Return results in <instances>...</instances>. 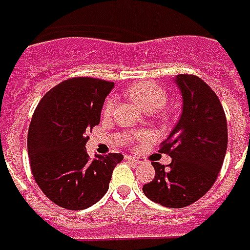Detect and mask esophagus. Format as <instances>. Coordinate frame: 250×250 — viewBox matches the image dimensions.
Wrapping results in <instances>:
<instances>
[{"mask_svg": "<svg viewBox=\"0 0 250 250\" xmlns=\"http://www.w3.org/2000/svg\"><path fill=\"white\" fill-rule=\"evenodd\" d=\"M127 160H130V162L135 163V164H140L142 163V159L140 158H136V156H127Z\"/></svg>", "mask_w": 250, "mask_h": 250, "instance_id": "esophagus-1", "label": "esophagus"}]
</instances>
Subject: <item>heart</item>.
I'll list each match as a JSON object with an SVG mask.
<instances>
[{
	"label": "heart",
	"mask_w": 250,
	"mask_h": 250,
	"mask_svg": "<svg viewBox=\"0 0 250 250\" xmlns=\"http://www.w3.org/2000/svg\"><path fill=\"white\" fill-rule=\"evenodd\" d=\"M127 94L144 111L155 112L166 103V92L159 84L152 82H139L127 88ZM114 108V99L108 98L103 106V112L108 115Z\"/></svg>",
	"instance_id": "1"
}]
</instances>
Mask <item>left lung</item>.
<instances>
[{"mask_svg": "<svg viewBox=\"0 0 250 250\" xmlns=\"http://www.w3.org/2000/svg\"><path fill=\"white\" fill-rule=\"evenodd\" d=\"M183 99L182 115L160 152L172 158L169 168L153 162L155 177L144 195L167 208H183L209 191L217 179L228 146L227 118L219 98L195 75L173 78Z\"/></svg>", "mask_w": 250, "mask_h": 250, "instance_id": "obj_1", "label": "left lung"}]
</instances>
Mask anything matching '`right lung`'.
<instances>
[{"instance_id":"right-lung-1","label":"right lung","mask_w":250,"mask_h":250,"mask_svg":"<svg viewBox=\"0 0 250 250\" xmlns=\"http://www.w3.org/2000/svg\"><path fill=\"white\" fill-rule=\"evenodd\" d=\"M114 83L79 77L63 81L38 103L27 134V152L36 183L50 200L71 210L86 209L106 195L122 153L86 151V132L99 125Z\"/></svg>"}]
</instances>
